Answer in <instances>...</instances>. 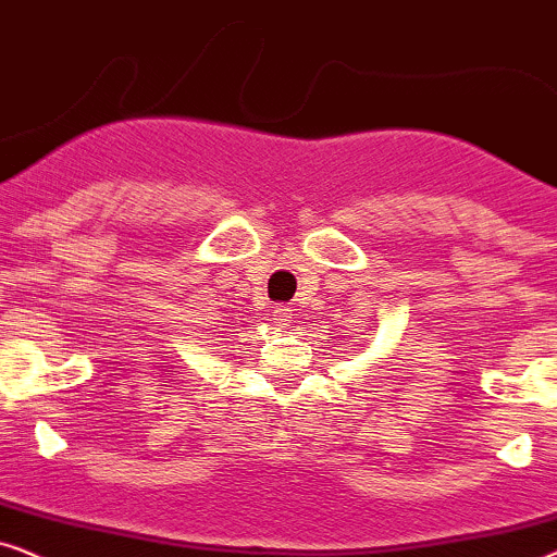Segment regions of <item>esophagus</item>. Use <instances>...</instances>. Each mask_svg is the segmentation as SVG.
<instances>
[{"instance_id":"obj_1","label":"esophagus","mask_w":557,"mask_h":557,"mask_svg":"<svg viewBox=\"0 0 557 557\" xmlns=\"http://www.w3.org/2000/svg\"><path fill=\"white\" fill-rule=\"evenodd\" d=\"M293 321V308L290 306H274V323L287 325Z\"/></svg>"}]
</instances>
